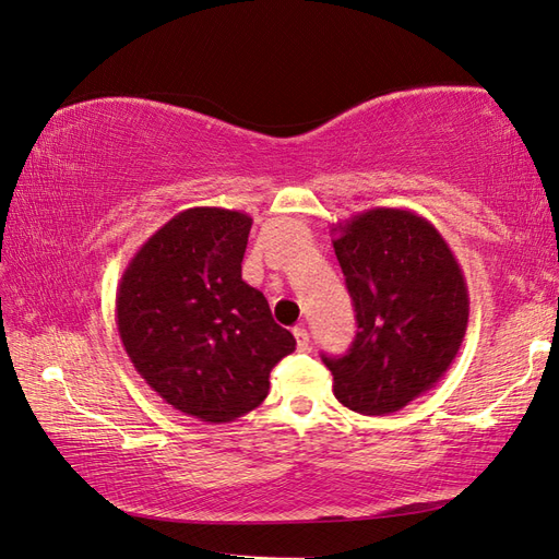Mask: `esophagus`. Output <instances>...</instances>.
I'll return each mask as SVG.
<instances>
[{
	"mask_svg": "<svg viewBox=\"0 0 559 559\" xmlns=\"http://www.w3.org/2000/svg\"><path fill=\"white\" fill-rule=\"evenodd\" d=\"M293 336H295V343H298V350L310 348V334H307V329H302V326L293 329Z\"/></svg>",
	"mask_w": 559,
	"mask_h": 559,
	"instance_id": "1",
	"label": "esophagus"
}]
</instances>
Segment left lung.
Returning a JSON list of instances; mask_svg holds the SVG:
<instances>
[{
  "mask_svg": "<svg viewBox=\"0 0 559 559\" xmlns=\"http://www.w3.org/2000/svg\"><path fill=\"white\" fill-rule=\"evenodd\" d=\"M355 307L353 346L326 358L334 396L362 415L396 413L444 377L466 336L468 288L435 225L408 209H367L331 225Z\"/></svg>",
  "mask_w": 559,
  "mask_h": 559,
  "instance_id": "1",
  "label": "left lung"
}]
</instances>
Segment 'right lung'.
Segmentation results:
<instances>
[{"instance_id": "1", "label": "right lung", "mask_w": 559, "mask_h": 559, "mask_svg": "<svg viewBox=\"0 0 559 559\" xmlns=\"http://www.w3.org/2000/svg\"><path fill=\"white\" fill-rule=\"evenodd\" d=\"M249 228L242 211H180L117 286L115 322L136 372L175 411L211 425L254 411L273 365L295 350L264 295L242 281Z\"/></svg>"}]
</instances>
